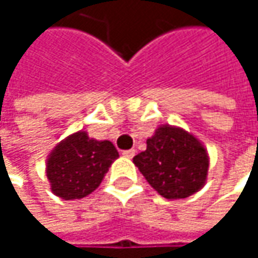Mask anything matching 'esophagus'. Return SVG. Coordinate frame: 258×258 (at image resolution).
Segmentation results:
<instances>
[{
	"instance_id": "obj_1",
	"label": "esophagus",
	"mask_w": 258,
	"mask_h": 258,
	"mask_svg": "<svg viewBox=\"0 0 258 258\" xmlns=\"http://www.w3.org/2000/svg\"><path fill=\"white\" fill-rule=\"evenodd\" d=\"M122 155H124L125 158H133V157L136 155V151H134V149H127V151H122Z\"/></svg>"
}]
</instances>
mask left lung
<instances>
[{"label":"left lung","instance_id":"obj_1","mask_svg":"<svg viewBox=\"0 0 258 258\" xmlns=\"http://www.w3.org/2000/svg\"><path fill=\"white\" fill-rule=\"evenodd\" d=\"M149 185L164 199L179 200L200 191L208 179L205 145L180 127L160 125L146 149L133 158Z\"/></svg>","mask_w":258,"mask_h":258}]
</instances>
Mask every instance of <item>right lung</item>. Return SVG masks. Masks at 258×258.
Segmentation results:
<instances>
[{
    "instance_id": "right-lung-1",
    "label": "right lung",
    "mask_w": 258,
    "mask_h": 258,
    "mask_svg": "<svg viewBox=\"0 0 258 258\" xmlns=\"http://www.w3.org/2000/svg\"><path fill=\"white\" fill-rule=\"evenodd\" d=\"M119 157L109 140H95L78 131L61 140L46 160V176L55 196L83 199L98 188L112 163Z\"/></svg>"
}]
</instances>
